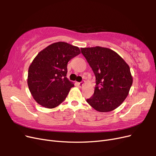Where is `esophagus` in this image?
<instances>
[{
	"label": "esophagus",
	"instance_id": "34e87169",
	"mask_svg": "<svg viewBox=\"0 0 156 156\" xmlns=\"http://www.w3.org/2000/svg\"><path fill=\"white\" fill-rule=\"evenodd\" d=\"M78 85L79 86V87H82L83 85V82H80V83H78Z\"/></svg>",
	"mask_w": 156,
	"mask_h": 156
}]
</instances>
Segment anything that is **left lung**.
<instances>
[{"label":"left lung","instance_id":"1","mask_svg":"<svg viewBox=\"0 0 156 156\" xmlns=\"http://www.w3.org/2000/svg\"><path fill=\"white\" fill-rule=\"evenodd\" d=\"M81 50L96 77L94 95L87 101L99 112L115 110L125 100L133 83L129 66L108 48L96 46Z\"/></svg>","mask_w":156,"mask_h":156}]
</instances>
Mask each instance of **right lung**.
Returning a JSON list of instances; mask_svg holds the SVG:
<instances>
[{"label":"right lung","mask_w":156,"mask_h":156,"mask_svg":"<svg viewBox=\"0 0 156 156\" xmlns=\"http://www.w3.org/2000/svg\"><path fill=\"white\" fill-rule=\"evenodd\" d=\"M80 53L78 47L58 41L37 55L29 66L27 83L38 104L53 108L64 101L74 86L66 77L68 62Z\"/></svg>","instance_id":"1"}]
</instances>
